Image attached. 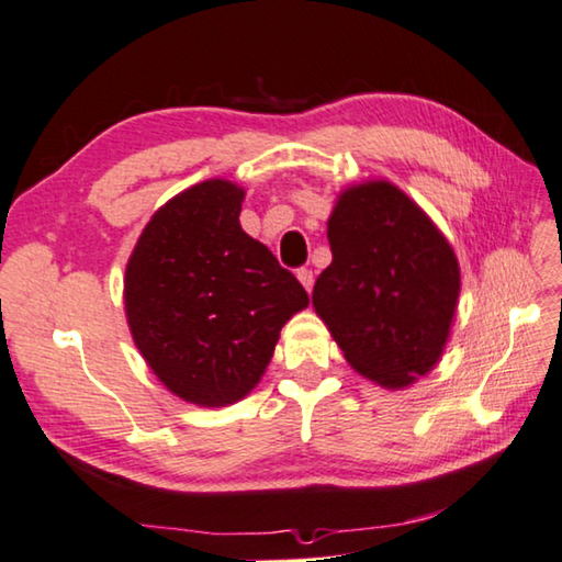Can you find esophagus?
Returning a JSON list of instances; mask_svg holds the SVG:
<instances>
[{
	"label": "esophagus",
	"mask_w": 562,
	"mask_h": 562,
	"mask_svg": "<svg viewBox=\"0 0 562 562\" xmlns=\"http://www.w3.org/2000/svg\"><path fill=\"white\" fill-rule=\"evenodd\" d=\"M297 280L302 282V288H305L307 292H313V284H315L313 270H307V267H300V270H297Z\"/></svg>",
	"instance_id": "34e87169"
}]
</instances>
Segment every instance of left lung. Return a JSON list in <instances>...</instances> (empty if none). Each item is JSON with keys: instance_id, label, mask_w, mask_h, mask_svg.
I'll return each instance as SVG.
<instances>
[{"instance_id": "left-lung-1", "label": "left lung", "mask_w": 562, "mask_h": 562, "mask_svg": "<svg viewBox=\"0 0 562 562\" xmlns=\"http://www.w3.org/2000/svg\"><path fill=\"white\" fill-rule=\"evenodd\" d=\"M333 262L313 305L345 360L405 387L440 360L460 295V267L430 217L390 182L350 187L327 222Z\"/></svg>"}]
</instances>
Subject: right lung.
I'll use <instances>...</instances> for the list:
<instances>
[{
	"label": "right lung",
	"instance_id": "right-lung-1",
	"mask_svg": "<svg viewBox=\"0 0 562 562\" xmlns=\"http://www.w3.org/2000/svg\"><path fill=\"white\" fill-rule=\"evenodd\" d=\"M245 192L207 180L147 222L127 262V323L155 375L187 403L245 397L272 360L280 329L307 292L239 227Z\"/></svg>",
	"mask_w": 562,
	"mask_h": 562
}]
</instances>
